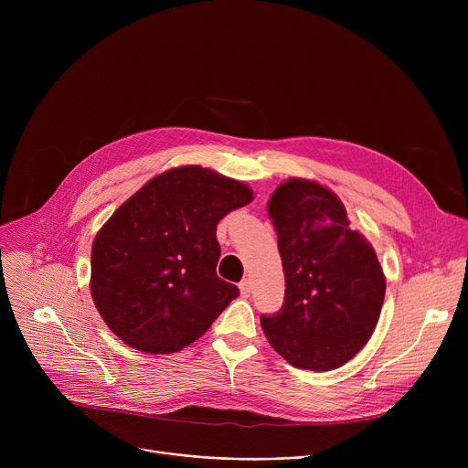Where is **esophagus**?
Returning <instances> with one entry per match:
<instances>
[{
    "label": "esophagus",
    "mask_w": 468,
    "mask_h": 468,
    "mask_svg": "<svg viewBox=\"0 0 468 468\" xmlns=\"http://www.w3.org/2000/svg\"><path fill=\"white\" fill-rule=\"evenodd\" d=\"M239 289H240V294H242V296H250V292H251V282H250V280H242V282L239 283Z\"/></svg>",
    "instance_id": "34e87169"
}]
</instances>
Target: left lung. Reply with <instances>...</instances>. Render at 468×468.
Segmentation results:
<instances>
[{"instance_id":"left-lung-1","label":"left lung","mask_w":468,"mask_h":468,"mask_svg":"<svg viewBox=\"0 0 468 468\" xmlns=\"http://www.w3.org/2000/svg\"><path fill=\"white\" fill-rule=\"evenodd\" d=\"M269 215L287 289L276 314H261L264 335L296 368H339L367 345L381 313L385 276L376 251L348 228L341 199L314 181H285Z\"/></svg>"}]
</instances>
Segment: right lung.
<instances>
[{"label":"right lung","mask_w":468,"mask_h":468,"mask_svg":"<svg viewBox=\"0 0 468 468\" xmlns=\"http://www.w3.org/2000/svg\"><path fill=\"white\" fill-rule=\"evenodd\" d=\"M251 190L209 168L181 166L120 206L92 244V300L116 337L146 354L199 339L239 296L217 276L218 222Z\"/></svg>","instance_id":"1"}]
</instances>
